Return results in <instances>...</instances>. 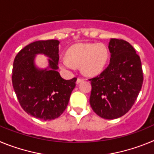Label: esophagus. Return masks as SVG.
Returning a JSON list of instances; mask_svg holds the SVG:
<instances>
[{
    "instance_id": "34e87169",
    "label": "esophagus",
    "mask_w": 154,
    "mask_h": 154,
    "mask_svg": "<svg viewBox=\"0 0 154 154\" xmlns=\"http://www.w3.org/2000/svg\"><path fill=\"white\" fill-rule=\"evenodd\" d=\"M82 81H83V79H82L78 78L77 79V80H76V84H79L80 82H82Z\"/></svg>"
}]
</instances>
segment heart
<instances>
[{"mask_svg":"<svg viewBox=\"0 0 154 154\" xmlns=\"http://www.w3.org/2000/svg\"><path fill=\"white\" fill-rule=\"evenodd\" d=\"M108 58V48L104 44L84 43L72 46L67 51V58H61L59 65L68 72L80 65L85 75L95 76L104 69Z\"/></svg>","mask_w":154,"mask_h":154,"instance_id":"obj_1","label":"heart"}]
</instances>
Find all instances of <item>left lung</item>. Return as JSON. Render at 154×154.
I'll list each match as a JSON object with an SVG mask.
<instances>
[{
	"instance_id": "obj_1",
	"label": "left lung",
	"mask_w": 154,
	"mask_h": 154,
	"mask_svg": "<svg viewBox=\"0 0 154 154\" xmlns=\"http://www.w3.org/2000/svg\"><path fill=\"white\" fill-rule=\"evenodd\" d=\"M109 64L103 72L89 79L90 106L99 116L113 119L131 109L142 88L143 70L140 56L126 41L111 38Z\"/></svg>"
}]
</instances>
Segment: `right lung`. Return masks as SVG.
Here are the masks:
<instances>
[{"mask_svg": "<svg viewBox=\"0 0 154 154\" xmlns=\"http://www.w3.org/2000/svg\"><path fill=\"white\" fill-rule=\"evenodd\" d=\"M59 41H37L21 49L13 64L12 83L19 103L28 114L42 120L59 117L66 109L76 78H62L58 69ZM49 58L41 69L35 64L37 54Z\"/></svg>", "mask_w": 154, "mask_h": 154, "instance_id": "add662e5", "label": "right lung"}]
</instances>
